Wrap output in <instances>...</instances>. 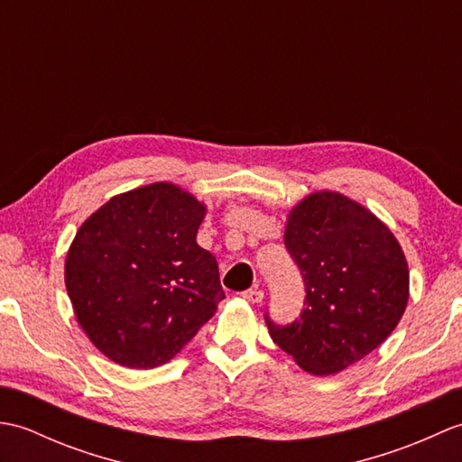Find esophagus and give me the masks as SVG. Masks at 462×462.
<instances>
[{
	"instance_id": "34e87169",
	"label": "esophagus",
	"mask_w": 462,
	"mask_h": 462,
	"mask_svg": "<svg viewBox=\"0 0 462 462\" xmlns=\"http://www.w3.org/2000/svg\"><path fill=\"white\" fill-rule=\"evenodd\" d=\"M242 298L250 301V303H260L263 300V291L262 290H248V291H242Z\"/></svg>"
}]
</instances>
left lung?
Segmentation results:
<instances>
[{
	"instance_id": "obj_1",
	"label": "left lung",
	"mask_w": 462,
	"mask_h": 462,
	"mask_svg": "<svg viewBox=\"0 0 462 462\" xmlns=\"http://www.w3.org/2000/svg\"><path fill=\"white\" fill-rule=\"evenodd\" d=\"M286 250L306 300L300 318L273 323L272 339L313 375H331L379 347L409 300V268L393 234L339 192H313L290 212Z\"/></svg>"
}]
</instances>
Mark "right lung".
Wrapping results in <instances>:
<instances>
[{
  "mask_svg": "<svg viewBox=\"0 0 462 462\" xmlns=\"http://www.w3.org/2000/svg\"><path fill=\"white\" fill-rule=\"evenodd\" d=\"M206 208L171 182L115 196L69 248L65 286L93 346L119 365L171 361L208 321L224 290L196 244Z\"/></svg>",
  "mask_w": 462,
  "mask_h": 462,
  "instance_id": "add662e5",
  "label": "right lung"
}]
</instances>
